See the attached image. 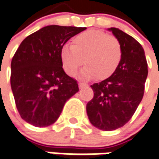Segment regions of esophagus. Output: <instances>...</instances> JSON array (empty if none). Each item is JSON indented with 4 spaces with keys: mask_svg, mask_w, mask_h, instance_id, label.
<instances>
[{
    "mask_svg": "<svg viewBox=\"0 0 159 159\" xmlns=\"http://www.w3.org/2000/svg\"><path fill=\"white\" fill-rule=\"evenodd\" d=\"M84 86H87V84H85V83H83V82H80L79 83V87L80 88H83Z\"/></svg>",
    "mask_w": 159,
    "mask_h": 159,
    "instance_id": "1",
    "label": "esophagus"
}]
</instances>
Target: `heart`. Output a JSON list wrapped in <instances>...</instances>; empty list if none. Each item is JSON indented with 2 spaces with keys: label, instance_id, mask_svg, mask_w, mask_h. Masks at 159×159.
<instances>
[{
  "label": "heart",
  "instance_id": "heart-1",
  "mask_svg": "<svg viewBox=\"0 0 159 159\" xmlns=\"http://www.w3.org/2000/svg\"><path fill=\"white\" fill-rule=\"evenodd\" d=\"M60 58L64 71L75 76L83 62L84 79L97 80L109 78L116 72L122 60V47L116 37L101 30L85 31L73 38L71 46H63Z\"/></svg>",
  "mask_w": 159,
  "mask_h": 159
}]
</instances>
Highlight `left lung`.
<instances>
[{
	"instance_id": "1",
	"label": "left lung",
	"mask_w": 159,
	"mask_h": 159,
	"mask_svg": "<svg viewBox=\"0 0 159 159\" xmlns=\"http://www.w3.org/2000/svg\"><path fill=\"white\" fill-rule=\"evenodd\" d=\"M122 47V60L111 77L91 87L94 97L86 105L91 125L102 130H114L129 122L144 95L148 62L141 45L117 28H111Z\"/></svg>"
}]
</instances>
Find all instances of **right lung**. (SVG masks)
<instances>
[{
    "instance_id": "add662e5",
    "label": "right lung",
    "mask_w": 159,
    "mask_h": 159,
    "mask_svg": "<svg viewBox=\"0 0 159 159\" xmlns=\"http://www.w3.org/2000/svg\"><path fill=\"white\" fill-rule=\"evenodd\" d=\"M86 30L49 25L31 34L11 62V87L22 119L36 127L57 121L67 101L79 91L77 80L62 68L60 51L70 38Z\"/></svg>"
}]
</instances>
